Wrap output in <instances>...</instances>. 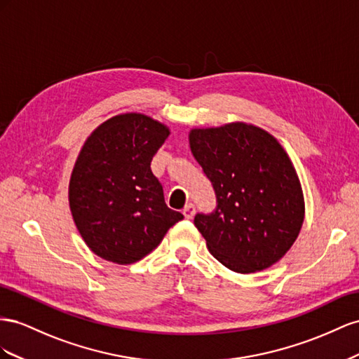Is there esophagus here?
Here are the masks:
<instances>
[{
	"mask_svg": "<svg viewBox=\"0 0 359 359\" xmlns=\"http://www.w3.org/2000/svg\"><path fill=\"white\" fill-rule=\"evenodd\" d=\"M183 215H185L187 219H191V218L194 217V215H196V206H194L192 203L187 204V208L183 209Z\"/></svg>",
	"mask_w": 359,
	"mask_h": 359,
	"instance_id": "obj_1",
	"label": "esophagus"
}]
</instances>
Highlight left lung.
Wrapping results in <instances>:
<instances>
[{
	"mask_svg": "<svg viewBox=\"0 0 359 359\" xmlns=\"http://www.w3.org/2000/svg\"><path fill=\"white\" fill-rule=\"evenodd\" d=\"M189 144L217 196V209L194 218L213 257L239 273L278 262L298 238L305 210L298 174L280 142L236 121L192 129Z\"/></svg>",
	"mask_w": 359,
	"mask_h": 359,
	"instance_id": "obj_1",
	"label": "left lung"
}]
</instances>
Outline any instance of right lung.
I'll list each match as a JSON object with an SVG mask.
<instances>
[{
    "mask_svg": "<svg viewBox=\"0 0 359 359\" xmlns=\"http://www.w3.org/2000/svg\"><path fill=\"white\" fill-rule=\"evenodd\" d=\"M170 129L144 114L128 112L97 126L84 142L69 183L76 229L99 257L130 264L155 250L174 224L150 162Z\"/></svg>",
    "mask_w": 359,
    "mask_h": 359,
    "instance_id": "obj_1",
    "label": "right lung"
}]
</instances>
